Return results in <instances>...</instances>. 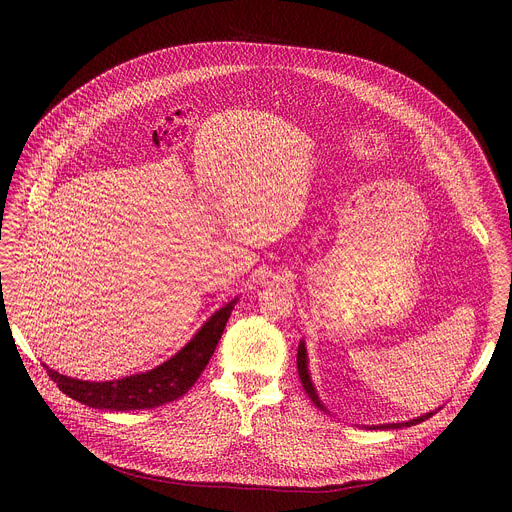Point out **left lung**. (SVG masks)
<instances>
[{"label":"left lung","mask_w":512,"mask_h":512,"mask_svg":"<svg viewBox=\"0 0 512 512\" xmlns=\"http://www.w3.org/2000/svg\"><path fill=\"white\" fill-rule=\"evenodd\" d=\"M298 373H300V381H302V385H304L308 397L314 401V405H316L318 409L326 411V407H324V403L320 401L318 391H316V387H314V383H312V377H310V369H308V350H306V342H304V340H300V346H298ZM433 413H437V409H435V411H429V413H423V415H419V417H415V419L401 421V423L369 425V429H399V427H409V425H415V423H421V421L429 419Z\"/></svg>","instance_id":"obj_1"}]
</instances>
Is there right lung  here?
I'll list each match as a JSON object with an SVG mask.
<instances>
[{"instance_id":"1","label":"right lung","mask_w":512,"mask_h":512,"mask_svg":"<svg viewBox=\"0 0 512 512\" xmlns=\"http://www.w3.org/2000/svg\"><path fill=\"white\" fill-rule=\"evenodd\" d=\"M237 302L239 298L231 300L221 310H216L174 356L158 364L152 371L115 381H83L60 375L50 369L48 364H44V369L62 393L93 409L135 411L160 407L186 395L198 381L210 356L214 354L218 340H221L225 332Z\"/></svg>"}]
</instances>
